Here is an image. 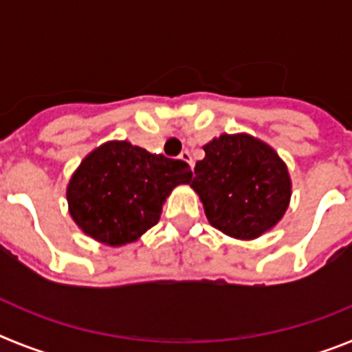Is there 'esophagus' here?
<instances>
[{
  "mask_svg": "<svg viewBox=\"0 0 352 352\" xmlns=\"http://www.w3.org/2000/svg\"><path fill=\"white\" fill-rule=\"evenodd\" d=\"M179 158H182L183 162H186V164H188V166H190V167H194V160H192V155H190V151H188V149L182 151Z\"/></svg>",
  "mask_w": 352,
  "mask_h": 352,
  "instance_id": "1",
  "label": "esophagus"
}]
</instances>
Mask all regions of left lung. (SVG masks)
I'll use <instances>...</instances> for the list:
<instances>
[{
	"label": "left lung",
	"instance_id": "8db88e82",
	"mask_svg": "<svg viewBox=\"0 0 352 352\" xmlns=\"http://www.w3.org/2000/svg\"><path fill=\"white\" fill-rule=\"evenodd\" d=\"M190 186L213 227L232 238L252 239L284 217L291 199L287 167L275 149L238 133L204 146Z\"/></svg>",
	"mask_w": 352,
	"mask_h": 352
}]
</instances>
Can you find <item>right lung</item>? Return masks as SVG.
I'll list each match as a JSON object with an SVG mask.
<instances>
[{
	"label": "right lung",
	"mask_w": 352,
	"mask_h": 352,
	"mask_svg": "<svg viewBox=\"0 0 352 352\" xmlns=\"http://www.w3.org/2000/svg\"><path fill=\"white\" fill-rule=\"evenodd\" d=\"M190 179L186 162L151 155L126 141L105 142L72 176L70 214L96 241L130 243L158 222L162 203L174 186Z\"/></svg>",
	"instance_id": "obj_1"
}]
</instances>
